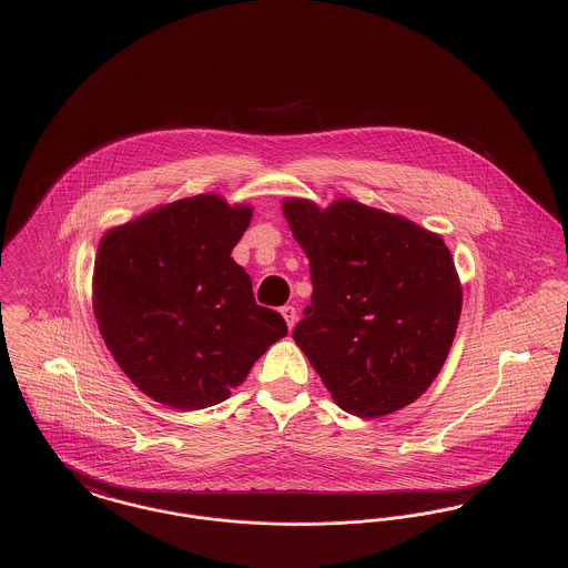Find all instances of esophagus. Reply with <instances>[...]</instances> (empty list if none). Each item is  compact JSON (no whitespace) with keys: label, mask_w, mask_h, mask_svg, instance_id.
Listing matches in <instances>:
<instances>
[{"label":"esophagus","mask_w":568,"mask_h":568,"mask_svg":"<svg viewBox=\"0 0 568 568\" xmlns=\"http://www.w3.org/2000/svg\"><path fill=\"white\" fill-rule=\"evenodd\" d=\"M282 317L286 320V325L288 327H293L295 325V322H297V311H295V306H282Z\"/></svg>","instance_id":"1"}]
</instances>
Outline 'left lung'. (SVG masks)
<instances>
[{
  "instance_id": "left-lung-1",
  "label": "left lung",
  "mask_w": 568,
  "mask_h": 568,
  "mask_svg": "<svg viewBox=\"0 0 568 568\" xmlns=\"http://www.w3.org/2000/svg\"><path fill=\"white\" fill-rule=\"evenodd\" d=\"M282 210L313 280L293 338L334 403L381 417L417 400L444 367L462 315L448 246L398 214L352 199L325 210L286 199Z\"/></svg>"
}]
</instances>
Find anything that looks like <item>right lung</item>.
Masks as SVG:
<instances>
[{
  "mask_svg": "<svg viewBox=\"0 0 568 568\" xmlns=\"http://www.w3.org/2000/svg\"><path fill=\"white\" fill-rule=\"evenodd\" d=\"M248 205L199 194L162 205L102 236L93 266L100 334L133 385L172 408L219 405L253 363L288 334L257 306L232 248Z\"/></svg>",
  "mask_w": 568,
  "mask_h": 568,
  "instance_id": "obj_1",
  "label": "right lung"
}]
</instances>
